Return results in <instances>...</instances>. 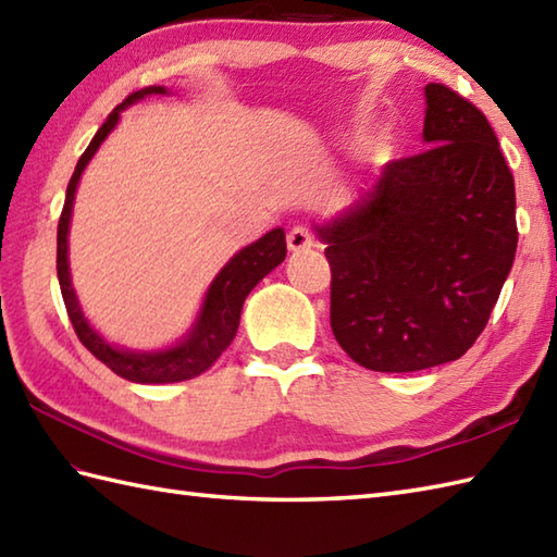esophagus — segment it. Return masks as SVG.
<instances>
[{
    "instance_id": "esophagus-1",
    "label": "esophagus",
    "mask_w": 557,
    "mask_h": 557,
    "mask_svg": "<svg viewBox=\"0 0 557 557\" xmlns=\"http://www.w3.org/2000/svg\"><path fill=\"white\" fill-rule=\"evenodd\" d=\"M287 246H289V251H294V253L309 251V248H313V236L306 227H294L287 234Z\"/></svg>"
}]
</instances>
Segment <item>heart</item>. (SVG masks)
Segmentation results:
<instances>
[{"label": "heart", "mask_w": 557, "mask_h": 557, "mask_svg": "<svg viewBox=\"0 0 557 557\" xmlns=\"http://www.w3.org/2000/svg\"><path fill=\"white\" fill-rule=\"evenodd\" d=\"M387 148V140H375V144H371V156H381V152Z\"/></svg>", "instance_id": "heart-1"}]
</instances>
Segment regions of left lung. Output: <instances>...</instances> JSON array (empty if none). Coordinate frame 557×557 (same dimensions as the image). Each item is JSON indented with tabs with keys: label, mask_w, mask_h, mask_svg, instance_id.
Listing matches in <instances>:
<instances>
[{
	"label": "left lung",
	"mask_w": 557,
	"mask_h": 557,
	"mask_svg": "<svg viewBox=\"0 0 557 557\" xmlns=\"http://www.w3.org/2000/svg\"><path fill=\"white\" fill-rule=\"evenodd\" d=\"M429 150L321 224L330 325L363 369L459 359L486 327L517 251L515 180L493 126L443 83L423 88Z\"/></svg>",
	"instance_id": "8db88e82"
}]
</instances>
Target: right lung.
<instances>
[{"instance_id": "1", "label": "right lung", "mask_w": 557, "mask_h": 557, "mask_svg": "<svg viewBox=\"0 0 557 557\" xmlns=\"http://www.w3.org/2000/svg\"><path fill=\"white\" fill-rule=\"evenodd\" d=\"M148 96H170V90L164 86H148L144 90L132 92V96H128L122 104H116V108L110 112L108 122L98 128V134L92 136L90 146L81 156L74 176H71V182L66 186L64 210L57 227V277H59V287H62V297L66 304L71 325H74L83 347H86L92 357L108 366V369H112L116 375L126 377V381L156 385V383L188 381V377L200 375L218 361L220 354L232 345V339L236 335L246 297L270 270H275L282 260H285L287 242H285V230L275 227L260 236L258 242L244 246L239 253H234L218 272L215 280L210 282L194 325L188 327L186 335L172 347L152 349V351L122 349V347L110 345V342L88 323V318L78 304L76 289L71 285V270H69V227H71V210H74L76 188H78L83 170L88 168V162L104 144V138H108L114 132V126L120 124L122 112L128 108V104H134Z\"/></svg>"}]
</instances>
